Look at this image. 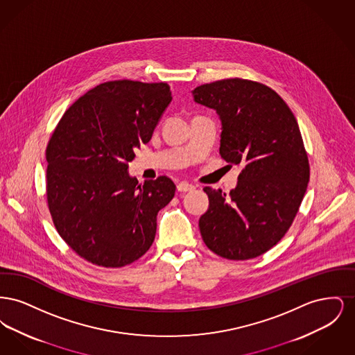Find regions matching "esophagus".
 <instances>
[{
    "label": "esophagus",
    "instance_id": "esophagus-1",
    "mask_svg": "<svg viewBox=\"0 0 355 355\" xmlns=\"http://www.w3.org/2000/svg\"><path fill=\"white\" fill-rule=\"evenodd\" d=\"M196 187L191 185V184H187V182H181L177 185V190L181 191V193H187V191H193Z\"/></svg>",
    "mask_w": 355,
    "mask_h": 355
}]
</instances>
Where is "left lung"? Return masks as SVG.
I'll use <instances>...</instances> for the list:
<instances>
[{
	"label": "left lung",
	"instance_id": "1",
	"mask_svg": "<svg viewBox=\"0 0 355 355\" xmlns=\"http://www.w3.org/2000/svg\"><path fill=\"white\" fill-rule=\"evenodd\" d=\"M191 94L220 117V157L242 166L229 196L203 189V242L227 259L255 258L285 236L304 200L310 170L298 122L272 89L254 81L222 80Z\"/></svg>",
	"mask_w": 355,
	"mask_h": 355
}]
</instances>
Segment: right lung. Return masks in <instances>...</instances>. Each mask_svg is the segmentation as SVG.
<instances>
[{
  "mask_svg": "<svg viewBox=\"0 0 355 355\" xmlns=\"http://www.w3.org/2000/svg\"><path fill=\"white\" fill-rule=\"evenodd\" d=\"M171 102L165 83L109 81L74 102L46 149V196L58 234L86 261L122 268L152 246L173 200L166 175L138 185L128 164Z\"/></svg>",
  "mask_w": 355,
  "mask_h": 355,
  "instance_id": "obj_1",
  "label": "right lung"
}]
</instances>
